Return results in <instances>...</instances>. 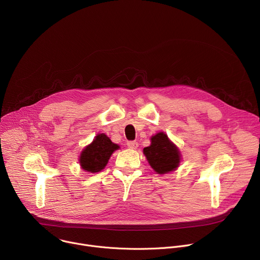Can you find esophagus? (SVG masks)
Here are the masks:
<instances>
[{"instance_id": "obj_1", "label": "esophagus", "mask_w": 260, "mask_h": 260, "mask_svg": "<svg viewBox=\"0 0 260 260\" xmlns=\"http://www.w3.org/2000/svg\"><path fill=\"white\" fill-rule=\"evenodd\" d=\"M138 146H139V144H138V142H136V141H131V142H127V147L129 148V149H133V150H135V149H137Z\"/></svg>"}]
</instances>
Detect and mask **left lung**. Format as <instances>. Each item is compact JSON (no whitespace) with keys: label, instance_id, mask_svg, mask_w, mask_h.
<instances>
[{"label":"left lung","instance_id":"left-lung-1","mask_svg":"<svg viewBox=\"0 0 260 260\" xmlns=\"http://www.w3.org/2000/svg\"><path fill=\"white\" fill-rule=\"evenodd\" d=\"M150 146L145 147L143 153L150 167L159 175L176 171L181 162L179 148L169 139L168 135L159 132L150 139Z\"/></svg>","mask_w":260,"mask_h":260}]
</instances>
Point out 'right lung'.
Listing matches in <instances>:
<instances>
[{
  "label": "right lung",
  "instance_id": "1",
  "mask_svg": "<svg viewBox=\"0 0 260 260\" xmlns=\"http://www.w3.org/2000/svg\"><path fill=\"white\" fill-rule=\"evenodd\" d=\"M119 148V145L113 143L107 135L98 134L79 155L81 169L93 174L101 172L107 166L111 155Z\"/></svg>",
  "mask_w": 260,
  "mask_h": 260
}]
</instances>
